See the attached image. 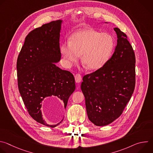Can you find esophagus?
<instances>
[{
	"mask_svg": "<svg viewBox=\"0 0 153 153\" xmlns=\"http://www.w3.org/2000/svg\"><path fill=\"white\" fill-rule=\"evenodd\" d=\"M75 77V80L76 83H80L82 80V76L80 74H76L74 76Z\"/></svg>",
	"mask_w": 153,
	"mask_h": 153,
	"instance_id": "34e87169",
	"label": "esophagus"
}]
</instances>
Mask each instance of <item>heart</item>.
<instances>
[{
  "label": "heart",
  "mask_w": 153,
  "mask_h": 153,
  "mask_svg": "<svg viewBox=\"0 0 153 153\" xmlns=\"http://www.w3.org/2000/svg\"><path fill=\"white\" fill-rule=\"evenodd\" d=\"M114 47L113 37L93 29H85L74 33L70 42H64L60 53L69 66L81 61L86 69L97 70L102 68L110 58Z\"/></svg>",
  "instance_id": "heart-1"
}]
</instances>
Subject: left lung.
Instances as JSON below:
<instances>
[{"label": "left lung", "instance_id": "left-lung-1", "mask_svg": "<svg viewBox=\"0 0 153 153\" xmlns=\"http://www.w3.org/2000/svg\"><path fill=\"white\" fill-rule=\"evenodd\" d=\"M114 30L117 40L112 57L102 68L84 76L80 86L88 117L99 126L112 123L122 114L135 88L134 50L126 35L118 28Z\"/></svg>", "mask_w": 153, "mask_h": 153}]
</instances>
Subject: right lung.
Masks as SVG:
<instances>
[{
  "mask_svg": "<svg viewBox=\"0 0 153 153\" xmlns=\"http://www.w3.org/2000/svg\"><path fill=\"white\" fill-rule=\"evenodd\" d=\"M63 20L53 21L31 31L17 60L19 93L29 114L37 122L54 128L43 118L41 107L48 97L57 96L67 107L76 88L74 76L56 63L61 59L60 33Z\"/></svg>",
  "mask_w": 153,
  "mask_h": 153,
  "instance_id": "right-lung-1",
  "label": "right lung"
}]
</instances>
